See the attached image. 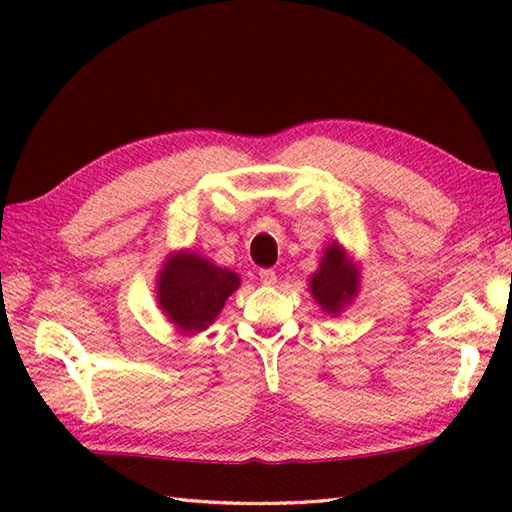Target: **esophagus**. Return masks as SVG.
Returning <instances> with one entry per match:
<instances>
[{"label": "esophagus", "mask_w": 512, "mask_h": 512, "mask_svg": "<svg viewBox=\"0 0 512 512\" xmlns=\"http://www.w3.org/2000/svg\"><path fill=\"white\" fill-rule=\"evenodd\" d=\"M259 281H262V284H266V286H275L277 284V273H275V270H270V268L259 270Z\"/></svg>", "instance_id": "esophagus-1"}]
</instances>
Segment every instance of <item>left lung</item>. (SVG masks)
<instances>
[{"mask_svg": "<svg viewBox=\"0 0 512 512\" xmlns=\"http://www.w3.org/2000/svg\"><path fill=\"white\" fill-rule=\"evenodd\" d=\"M310 290L319 306L330 314L339 312L343 303H347L356 295L358 290L356 270L352 268L350 262H347L341 246L332 244L325 248L321 266L310 281Z\"/></svg>", "mask_w": 512, "mask_h": 512, "instance_id": "left-lung-1", "label": "left lung"}]
</instances>
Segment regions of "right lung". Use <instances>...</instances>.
I'll return each instance as SVG.
<instances>
[{"instance_id": "obj_1", "label": "right lung", "mask_w": 512, "mask_h": 512, "mask_svg": "<svg viewBox=\"0 0 512 512\" xmlns=\"http://www.w3.org/2000/svg\"><path fill=\"white\" fill-rule=\"evenodd\" d=\"M239 288V277L209 259L178 253L167 259L158 279L160 308L184 332L209 328L224 308V301Z\"/></svg>"}]
</instances>
